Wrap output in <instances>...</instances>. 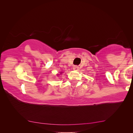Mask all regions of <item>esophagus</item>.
Segmentation results:
<instances>
[{"instance_id":"esophagus-1","label":"esophagus","mask_w":133,"mask_h":133,"mask_svg":"<svg viewBox=\"0 0 133 133\" xmlns=\"http://www.w3.org/2000/svg\"><path fill=\"white\" fill-rule=\"evenodd\" d=\"M73 69L75 70H78L79 69V67L76 65H75L73 66Z\"/></svg>"}]
</instances>
